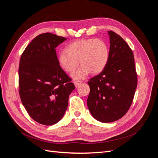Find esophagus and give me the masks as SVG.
I'll return each mask as SVG.
<instances>
[{
  "instance_id": "34e87169",
  "label": "esophagus",
  "mask_w": 158,
  "mask_h": 158,
  "mask_svg": "<svg viewBox=\"0 0 158 158\" xmlns=\"http://www.w3.org/2000/svg\"><path fill=\"white\" fill-rule=\"evenodd\" d=\"M74 84L75 87H76V88H78V87H79L80 85L81 82H78V81H74Z\"/></svg>"
}]
</instances>
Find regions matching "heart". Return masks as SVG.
Wrapping results in <instances>:
<instances>
[{
	"mask_svg": "<svg viewBox=\"0 0 158 158\" xmlns=\"http://www.w3.org/2000/svg\"><path fill=\"white\" fill-rule=\"evenodd\" d=\"M58 63L60 68L71 73L78 67L79 60L82 66L72 74L74 80L85 79L91 73H101L107 66L109 59L107 45L99 39H82L70 44L66 50L58 54Z\"/></svg>",
	"mask_w": 158,
	"mask_h": 158,
	"instance_id": "1",
	"label": "heart"
}]
</instances>
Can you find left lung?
I'll return each mask as SVG.
<instances>
[{
  "instance_id": "8db88e82",
  "label": "left lung",
  "mask_w": 158,
  "mask_h": 158,
  "mask_svg": "<svg viewBox=\"0 0 158 158\" xmlns=\"http://www.w3.org/2000/svg\"><path fill=\"white\" fill-rule=\"evenodd\" d=\"M110 40L108 64L88 82L87 100L92 115L102 123L123 117L130 108L137 87V74L132 50L123 38L108 31Z\"/></svg>"
}]
</instances>
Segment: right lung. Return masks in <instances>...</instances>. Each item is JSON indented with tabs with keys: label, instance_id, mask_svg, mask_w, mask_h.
Masks as SVG:
<instances>
[{
	"label": "right lung",
	"instance_id": "add662e5",
	"mask_svg": "<svg viewBox=\"0 0 158 158\" xmlns=\"http://www.w3.org/2000/svg\"><path fill=\"white\" fill-rule=\"evenodd\" d=\"M66 40L53 33L37 35L21 56L19 94L29 115L44 125H52L63 117L69 97L75 87L60 68L56 47Z\"/></svg>",
	"mask_w": 158,
	"mask_h": 158
}]
</instances>
